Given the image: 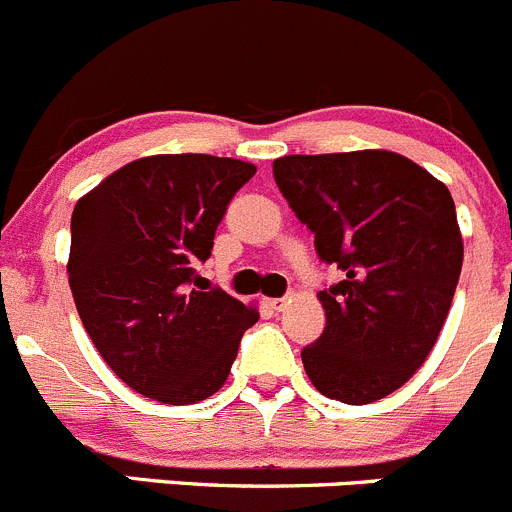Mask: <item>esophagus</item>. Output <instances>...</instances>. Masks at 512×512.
<instances>
[{
  "label": "esophagus",
  "mask_w": 512,
  "mask_h": 512,
  "mask_svg": "<svg viewBox=\"0 0 512 512\" xmlns=\"http://www.w3.org/2000/svg\"><path fill=\"white\" fill-rule=\"evenodd\" d=\"M286 303H288V296H283V298H268V306H271L273 311H283V308H286Z\"/></svg>",
  "instance_id": "esophagus-1"
}]
</instances>
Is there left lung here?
<instances>
[{"mask_svg": "<svg viewBox=\"0 0 512 512\" xmlns=\"http://www.w3.org/2000/svg\"><path fill=\"white\" fill-rule=\"evenodd\" d=\"M273 179L321 261L343 273L318 291L326 328L303 368L323 396L381 401L423 366L448 318L463 266L453 196L386 149L281 156Z\"/></svg>", "mask_w": 512, "mask_h": 512, "instance_id": "1", "label": "left lung"}]
</instances>
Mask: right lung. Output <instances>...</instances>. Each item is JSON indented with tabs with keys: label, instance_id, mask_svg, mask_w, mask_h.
Here are the masks:
<instances>
[{
	"label": "right lung",
	"instance_id": "obj_1",
	"mask_svg": "<svg viewBox=\"0 0 512 512\" xmlns=\"http://www.w3.org/2000/svg\"><path fill=\"white\" fill-rule=\"evenodd\" d=\"M254 174L226 156H144L74 206L67 273L79 318L106 366L141 396L186 406L229 378L258 311L196 266Z\"/></svg>",
	"mask_w": 512,
	"mask_h": 512
}]
</instances>
